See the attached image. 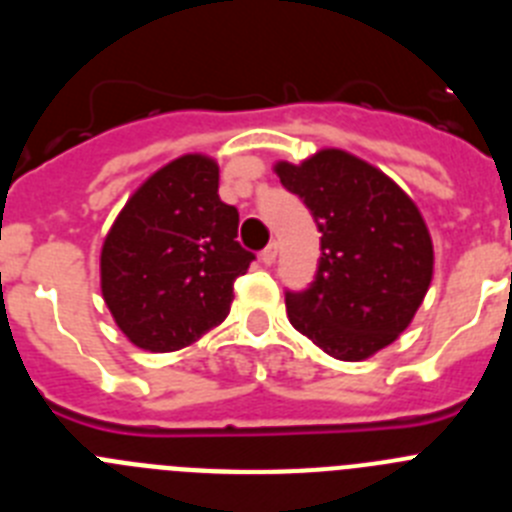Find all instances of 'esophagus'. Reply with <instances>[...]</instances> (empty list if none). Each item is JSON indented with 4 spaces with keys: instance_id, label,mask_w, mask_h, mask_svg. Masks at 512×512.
I'll return each mask as SVG.
<instances>
[{
    "instance_id": "esophagus-1",
    "label": "esophagus",
    "mask_w": 512,
    "mask_h": 512,
    "mask_svg": "<svg viewBox=\"0 0 512 512\" xmlns=\"http://www.w3.org/2000/svg\"><path fill=\"white\" fill-rule=\"evenodd\" d=\"M277 253H279L277 243H269V246H266L264 251H261V261H264L266 266H271V264H274V261H277Z\"/></svg>"
}]
</instances>
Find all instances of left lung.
Segmentation results:
<instances>
[{
    "label": "left lung",
    "mask_w": 512,
    "mask_h": 512,
    "mask_svg": "<svg viewBox=\"0 0 512 512\" xmlns=\"http://www.w3.org/2000/svg\"><path fill=\"white\" fill-rule=\"evenodd\" d=\"M320 230L307 289L284 292L289 323L328 356L361 361L408 328L433 277V243L418 207L392 179L351 153L279 164Z\"/></svg>",
    "instance_id": "left-lung-1"
}]
</instances>
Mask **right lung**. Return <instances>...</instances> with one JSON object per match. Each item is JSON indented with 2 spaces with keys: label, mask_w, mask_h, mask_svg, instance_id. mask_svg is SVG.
I'll return each mask as SVG.
<instances>
[{
  "label": "right lung",
  "mask_w": 512,
  "mask_h": 512,
  "mask_svg": "<svg viewBox=\"0 0 512 512\" xmlns=\"http://www.w3.org/2000/svg\"><path fill=\"white\" fill-rule=\"evenodd\" d=\"M217 164L182 156L148 179L102 248V295L120 330L146 351H176L223 323L251 251L238 210L217 194Z\"/></svg>",
  "instance_id": "1"
}]
</instances>
